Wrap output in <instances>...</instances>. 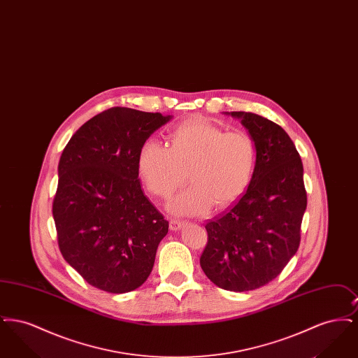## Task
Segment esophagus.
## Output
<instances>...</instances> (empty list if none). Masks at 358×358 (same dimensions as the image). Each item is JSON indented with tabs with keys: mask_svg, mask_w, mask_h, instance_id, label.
Listing matches in <instances>:
<instances>
[{
	"mask_svg": "<svg viewBox=\"0 0 358 358\" xmlns=\"http://www.w3.org/2000/svg\"><path fill=\"white\" fill-rule=\"evenodd\" d=\"M184 224L185 222H181V220H171L169 227H171V231H180L184 227Z\"/></svg>",
	"mask_w": 358,
	"mask_h": 358,
	"instance_id": "obj_1",
	"label": "esophagus"
}]
</instances>
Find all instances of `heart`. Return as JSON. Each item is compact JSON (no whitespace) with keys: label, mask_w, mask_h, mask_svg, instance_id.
Returning <instances> with one entry per match:
<instances>
[{"label":"heart","mask_w":358,"mask_h":358,"mask_svg":"<svg viewBox=\"0 0 358 358\" xmlns=\"http://www.w3.org/2000/svg\"><path fill=\"white\" fill-rule=\"evenodd\" d=\"M169 145L146 141L138 155V171L149 192L164 199L187 181V171L192 185L168 204L176 215H200L212 204L228 206L251 180L255 146L243 131H224L192 118L171 131Z\"/></svg>","instance_id":"1"}]
</instances>
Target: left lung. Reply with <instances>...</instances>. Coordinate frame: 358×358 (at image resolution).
I'll list each match as a JSON object with an SVG mask.
<instances>
[{
	"label": "left lung",
	"mask_w": 358,
	"mask_h": 358,
	"mask_svg": "<svg viewBox=\"0 0 358 358\" xmlns=\"http://www.w3.org/2000/svg\"><path fill=\"white\" fill-rule=\"evenodd\" d=\"M247 129L255 168L238 203L205 225L200 257L205 275L220 289L250 291L275 279L296 254L306 210L303 165L289 134L252 113H225Z\"/></svg>",
	"instance_id": "left-lung-1"
}]
</instances>
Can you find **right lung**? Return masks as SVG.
Returning <instances> with one entry per match:
<instances>
[{
  "mask_svg": "<svg viewBox=\"0 0 358 358\" xmlns=\"http://www.w3.org/2000/svg\"><path fill=\"white\" fill-rule=\"evenodd\" d=\"M173 117L113 107L71 136L52 213L66 262L96 289L123 294L152 273L169 222L143 194L138 155Z\"/></svg>",
  "mask_w": 358,
  "mask_h": 358,
  "instance_id": "right-lung-1",
  "label": "right lung"
}]
</instances>
